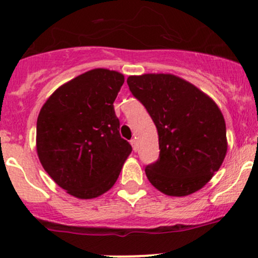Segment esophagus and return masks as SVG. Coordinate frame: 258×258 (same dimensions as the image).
I'll return each instance as SVG.
<instances>
[{
  "label": "esophagus",
  "mask_w": 258,
  "mask_h": 258,
  "mask_svg": "<svg viewBox=\"0 0 258 258\" xmlns=\"http://www.w3.org/2000/svg\"><path fill=\"white\" fill-rule=\"evenodd\" d=\"M130 142H131V146H132V148H134V151L137 152V141H136V138L131 140Z\"/></svg>",
  "instance_id": "obj_1"
}]
</instances>
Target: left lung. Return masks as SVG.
<instances>
[{
	"label": "left lung",
	"instance_id": "left-lung-1",
	"mask_svg": "<svg viewBox=\"0 0 258 258\" xmlns=\"http://www.w3.org/2000/svg\"><path fill=\"white\" fill-rule=\"evenodd\" d=\"M127 84L146 106L159 136V159L146 168L149 182L174 197L202 188L228 151L225 120L216 101L171 73L130 76Z\"/></svg>",
	"mask_w": 258,
	"mask_h": 258
}]
</instances>
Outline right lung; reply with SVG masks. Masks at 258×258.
<instances>
[{"mask_svg":"<svg viewBox=\"0 0 258 258\" xmlns=\"http://www.w3.org/2000/svg\"><path fill=\"white\" fill-rule=\"evenodd\" d=\"M123 82L117 71L90 70L58 87L39 112V160L71 196L90 200L105 194L131 154L114 110Z\"/></svg>","mask_w":258,"mask_h":258,"instance_id":"1","label":"right lung"}]
</instances>
